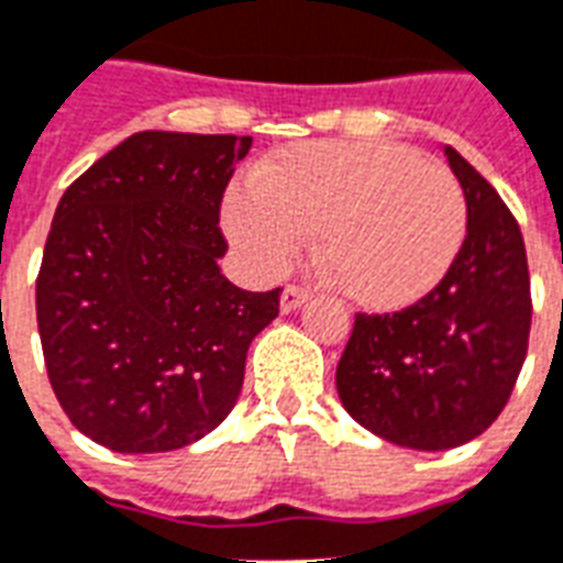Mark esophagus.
Wrapping results in <instances>:
<instances>
[{
	"label": "esophagus",
	"mask_w": 563,
	"mask_h": 563,
	"mask_svg": "<svg viewBox=\"0 0 563 563\" xmlns=\"http://www.w3.org/2000/svg\"><path fill=\"white\" fill-rule=\"evenodd\" d=\"M305 302H308V290H302V287L287 285L285 290H282V311L285 313L296 311V308H302Z\"/></svg>",
	"instance_id": "1"
}]
</instances>
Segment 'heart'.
Returning a JSON list of instances; mask_svg holds the SVG:
<instances>
[{
	"instance_id": "obj_1",
	"label": "heart",
	"mask_w": 563,
	"mask_h": 563,
	"mask_svg": "<svg viewBox=\"0 0 563 563\" xmlns=\"http://www.w3.org/2000/svg\"><path fill=\"white\" fill-rule=\"evenodd\" d=\"M222 229L255 273L282 276L317 234V261L350 302L402 311L446 278L467 238L459 178L385 141H317L252 169Z\"/></svg>"
}]
</instances>
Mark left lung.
<instances>
[{
	"mask_svg": "<svg viewBox=\"0 0 563 563\" xmlns=\"http://www.w3.org/2000/svg\"><path fill=\"white\" fill-rule=\"evenodd\" d=\"M467 199V238L446 278L396 313H358L338 364L352 420L396 446L440 452L478 438L503 413L531 329L520 225L487 178L452 146Z\"/></svg>",
	"mask_w": 563,
	"mask_h": 563,
	"instance_id": "obj_1",
	"label": "left lung"
}]
</instances>
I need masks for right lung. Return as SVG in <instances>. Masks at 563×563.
<instances>
[{"mask_svg": "<svg viewBox=\"0 0 563 563\" xmlns=\"http://www.w3.org/2000/svg\"><path fill=\"white\" fill-rule=\"evenodd\" d=\"M252 137L137 132L67 187L52 220L37 329L81 434L146 455L205 438L238 402L278 294L222 276L220 202Z\"/></svg>", "mask_w": 563, "mask_h": 563, "instance_id": "add662e5", "label": "right lung"}]
</instances>
